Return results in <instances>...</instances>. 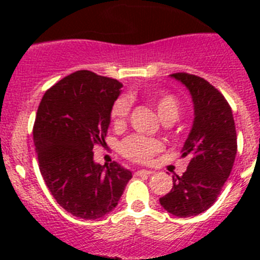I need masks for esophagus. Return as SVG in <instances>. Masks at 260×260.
<instances>
[{"label": "esophagus", "instance_id": "esophagus-1", "mask_svg": "<svg viewBox=\"0 0 260 260\" xmlns=\"http://www.w3.org/2000/svg\"><path fill=\"white\" fill-rule=\"evenodd\" d=\"M152 171H147V169H141V171L137 172V176H150L152 174Z\"/></svg>", "mask_w": 260, "mask_h": 260}]
</instances>
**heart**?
Segmentation results:
<instances>
[{"instance_id":"obj_1","label":"heart","mask_w":260,"mask_h":260,"mask_svg":"<svg viewBox=\"0 0 260 260\" xmlns=\"http://www.w3.org/2000/svg\"><path fill=\"white\" fill-rule=\"evenodd\" d=\"M151 104L155 107L158 117L164 122H173L178 118L181 112L180 102L174 95L169 92L153 93L150 98ZM130 102L126 98L118 99L110 110V118L114 126H122L130 113ZM162 150V143L153 138L132 135L121 143V152L123 156L138 162L148 161L153 155Z\"/></svg>"}]
</instances>
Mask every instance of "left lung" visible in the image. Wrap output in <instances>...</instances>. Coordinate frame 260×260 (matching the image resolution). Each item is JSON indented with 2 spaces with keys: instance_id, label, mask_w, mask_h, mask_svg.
Wrapping results in <instances>:
<instances>
[{
  "instance_id": "8db88e82",
  "label": "left lung",
  "mask_w": 260,
  "mask_h": 260,
  "mask_svg": "<svg viewBox=\"0 0 260 260\" xmlns=\"http://www.w3.org/2000/svg\"><path fill=\"white\" fill-rule=\"evenodd\" d=\"M171 77L189 89L194 122L182 147V157L190 158L187 169L173 177L160 204L172 215L189 217L207 211L219 197L237 155V133L228 102L212 84L187 73Z\"/></svg>"
}]
</instances>
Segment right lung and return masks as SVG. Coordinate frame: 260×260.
<instances>
[{
    "mask_svg": "<svg viewBox=\"0 0 260 260\" xmlns=\"http://www.w3.org/2000/svg\"><path fill=\"white\" fill-rule=\"evenodd\" d=\"M121 87L118 80L79 70L50 87L38 108L34 143L41 176L57 203L80 219L113 211L133 177L116 161L93 160V146L105 144Z\"/></svg>",
    "mask_w": 260,
    "mask_h": 260,
    "instance_id": "add662e5",
    "label": "right lung"
}]
</instances>
